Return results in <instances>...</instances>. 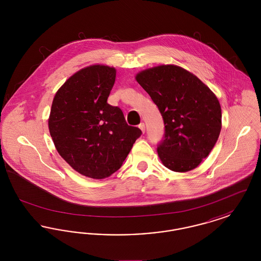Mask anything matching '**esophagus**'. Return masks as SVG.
<instances>
[{"instance_id":"1","label":"esophagus","mask_w":261,"mask_h":261,"mask_svg":"<svg viewBox=\"0 0 261 261\" xmlns=\"http://www.w3.org/2000/svg\"><path fill=\"white\" fill-rule=\"evenodd\" d=\"M139 128L142 130V132L143 133H145V131H146V126H145V123H140V125H139Z\"/></svg>"}]
</instances>
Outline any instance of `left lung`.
<instances>
[{
  "instance_id": "1",
  "label": "left lung",
  "mask_w": 261,
  "mask_h": 261,
  "mask_svg": "<svg viewBox=\"0 0 261 261\" xmlns=\"http://www.w3.org/2000/svg\"><path fill=\"white\" fill-rule=\"evenodd\" d=\"M136 80L159 108L164 134L158 145L162 163L172 171L196 168L215 146L221 131V107L197 76L176 65H161Z\"/></svg>"
}]
</instances>
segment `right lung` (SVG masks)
Returning <instances> with one entry per match:
<instances>
[{"label":"right lung","instance_id":"right-lung-1","mask_svg":"<svg viewBox=\"0 0 261 261\" xmlns=\"http://www.w3.org/2000/svg\"><path fill=\"white\" fill-rule=\"evenodd\" d=\"M115 75L106 65L83 68L60 88L51 105L49 129L57 150L77 172L94 179L117 171L142 135L108 102Z\"/></svg>","mask_w":261,"mask_h":261}]
</instances>
